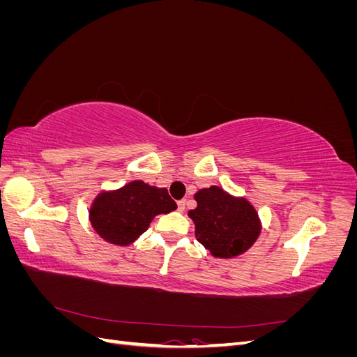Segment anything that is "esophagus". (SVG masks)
Masks as SVG:
<instances>
[{
    "mask_svg": "<svg viewBox=\"0 0 357 357\" xmlns=\"http://www.w3.org/2000/svg\"><path fill=\"white\" fill-rule=\"evenodd\" d=\"M177 207H178V211L180 213H183L186 210V199H180L178 202H177Z\"/></svg>",
    "mask_w": 357,
    "mask_h": 357,
    "instance_id": "34e87169",
    "label": "esophagus"
}]
</instances>
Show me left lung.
Instances as JSON below:
<instances>
[{
    "label": "left lung",
    "instance_id": "8db88e82",
    "mask_svg": "<svg viewBox=\"0 0 357 357\" xmlns=\"http://www.w3.org/2000/svg\"><path fill=\"white\" fill-rule=\"evenodd\" d=\"M197 208L188 213L195 225L197 240L211 256L232 259L245 253L262 231V222L252 202L234 197L219 186L195 193Z\"/></svg>",
    "mask_w": 357,
    "mask_h": 357
}]
</instances>
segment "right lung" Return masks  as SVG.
Returning <instances> with one entry per match:
<instances>
[{
	"label": "right lung",
	"instance_id": "1",
	"mask_svg": "<svg viewBox=\"0 0 357 357\" xmlns=\"http://www.w3.org/2000/svg\"><path fill=\"white\" fill-rule=\"evenodd\" d=\"M176 208L165 188L134 180L119 189L100 192L91 204L89 222L105 243L126 247L149 229L158 214Z\"/></svg>",
	"mask_w": 357,
	"mask_h": 357
}]
</instances>
